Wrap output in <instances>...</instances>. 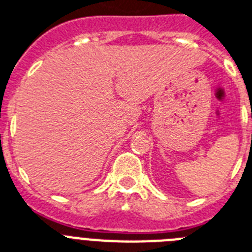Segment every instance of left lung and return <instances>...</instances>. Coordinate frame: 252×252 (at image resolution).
Segmentation results:
<instances>
[{"mask_svg":"<svg viewBox=\"0 0 252 252\" xmlns=\"http://www.w3.org/2000/svg\"><path fill=\"white\" fill-rule=\"evenodd\" d=\"M251 118H252V114H251Z\"/></svg>","mask_w":252,"mask_h":252,"instance_id":"left-lung-1","label":"left lung"}]
</instances>
